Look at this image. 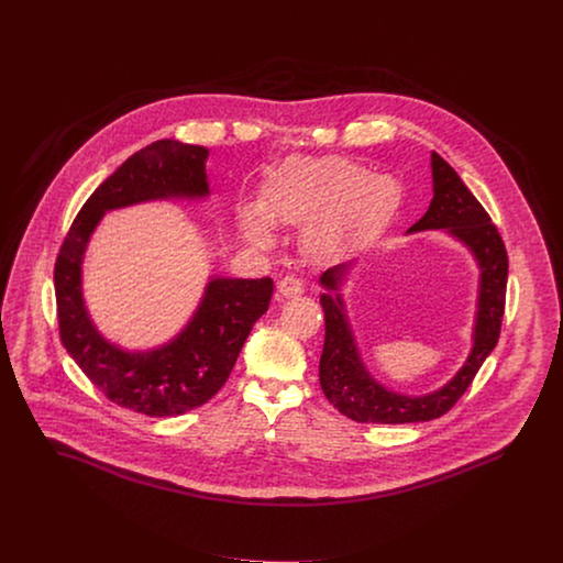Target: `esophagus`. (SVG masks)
I'll use <instances>...</instances> for the list:
<instances>
[{
  "label": "esophagus",
  "mask_w": 563,
  "mask_h": 563,
  "mask_svg": "<svg viewBox=\"0 0 563 563\" xmlns=\"http://www.w3.org/2000/svg\"><path fill=\"white\" fill-rule=\"evenodd\" d=\"M276 289H278V294L283 298H298V296L303 294V283L296 278V276H285V278L278 280Z\"/></svg>",
  "instance_id": "34e87169"
}]
</instances>
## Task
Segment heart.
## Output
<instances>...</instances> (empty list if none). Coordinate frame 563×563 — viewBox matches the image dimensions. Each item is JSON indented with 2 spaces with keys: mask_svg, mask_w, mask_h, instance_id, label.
I'll use <instances>...</instances> for the list:
<instances>
[{
  "mask_svg": "<svg viewBox=\"0 0 563 563\" xmlns=\"http://www.w3.org/2000/svg\"><path fill=\"white\" fill-rule=\"evenodd\" d=\"M396 178L369 176L346 159H296L264 189L262 206L244 203L238 225L246 242L274 244L276 225H303L301 244L312 257H330L383 228L397 210Z\"/></svg>",
  "mask_w": 563,
  "mask_h": 563,
  "instance_id": "obj_1",
  "label": "heart"
}]
</instances>
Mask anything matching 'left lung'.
I'll return each instance as SVG.
<instances>
[{
    "label": "left lung",
    "instance_id": "8db88e82",
    "mask_svg": "<svg viewBox=\"0 0 563 563\" xmlns=\"http://www.w3.org/2000/svg\"><path fill=\"white\" fill-rule=\"evenodd\" d=\"M433 198L428 212L406 232H444L465 246L478 267L472 346L462 367L438 389L421 396L399 394L383 385L364 364L349 319L342 289L360 260L333 265L321 274L325 287V342L319 364L321 389L331 404L357 423H421L444 415L470 387L478 367L496 349L508 278L504 242L485 208L463 185L460 174L438 153H431Z\"/></svg>",
    "mask_w": 563,
    "mask_h": 563
}]
</instances>
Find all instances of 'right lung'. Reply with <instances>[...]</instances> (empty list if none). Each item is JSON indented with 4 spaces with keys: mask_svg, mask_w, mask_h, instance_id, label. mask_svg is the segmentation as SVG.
I'll return each mask as SVG.
<instances>
[{
    "mask_svg": "<svg viewBox=\"0 0 563 563\" xmlns=\"http://www.w3.org/2000/svg\"><path fill=\"white\" fill-rule=\"evenodd\" d=\"M210 151L178 140H157L110 174L74 219L55 265L62 342L89 380L114 404L148 417L185 415L214 396L230 378L253 325L265 314L269 278L208 276L183 330L153 349H125L93 323L82 265L101 219L146 201H206Z\"/></svg>",
    "mask_w": 563,
    "mask_h": 563,
    "instance_id": "obj_1",
    "label": "right lung"
}]
</instances>
